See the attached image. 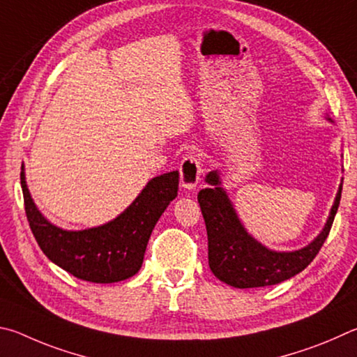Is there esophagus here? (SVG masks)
Segmentation results:
<instances>
[{
	"instance_id": "obj_1",
	"label": "esophagus",
	"mask_w": 357,
	"mask_h": 357,
	"mask_svg": "<svg viewBox=\"0 0 357 357\" xmlns=\"http://www.w3.org/2000/svg\"><path fill=\"white\" fill-rule=\"evenodd\" d=\"M202 174V166H201V158L196 153L186 155L185 158L180 162V183H182L183 188L186 190H195L199 180H201Z\"/></svg>"
}]
</instances>
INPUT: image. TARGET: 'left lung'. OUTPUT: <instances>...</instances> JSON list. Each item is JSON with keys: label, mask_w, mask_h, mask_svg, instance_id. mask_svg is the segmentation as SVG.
I'll return each instance as SVG.
<instances>
[{"label": "left lung", "mask_w": 357, "mask_h": 357, "mask_svg": "<svg viewBox=\"0 0 357 357\" xmlns=\"http://www.w3.org/2000/svg\"><path fill=\"white\" fill-rule=\"evenodd\" d=\"M205 182L210 186L199 191L197 201L207 227L208 265L218 279L235 289L276 285L307 268L328 238L342 196L340 183L328 221L314 241L298 251L278 252L248 234L221 186L220 172H208Z\"/></svg>", "instance_id": "1"}]
</instances>
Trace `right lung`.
I'll list each match as a JSON object with an SVG mask.
<instances>
[{
  "label": "right lung",
  "instance_id": "add662e5",
  "mask_svg": "<svg viewBox=\"0 0 357 357\" xmlns=\"http://www.w3.org/2000/svg\"><path fill=\"white\" fill-rule=\"evenodd\" d=\"M20 182L29 227L43 254L81 280L112 284L141 270L155 224L177 196L178 171L153 177L116 220L84 230L61 229L37 210L23 167Z\"/></svg>",
  "mask_w": 357,
  "mask_h": 357
}]
</instances>
